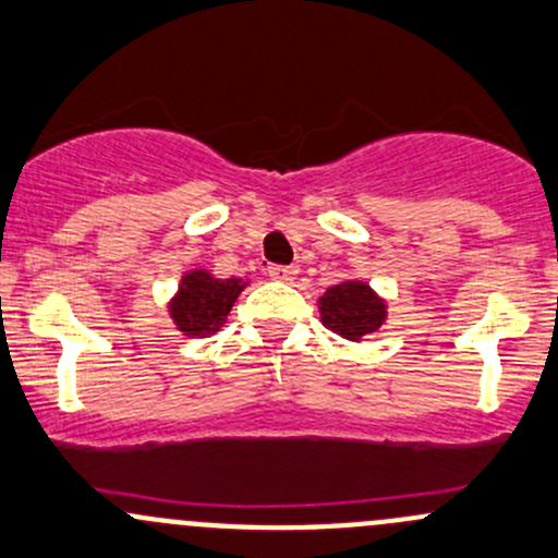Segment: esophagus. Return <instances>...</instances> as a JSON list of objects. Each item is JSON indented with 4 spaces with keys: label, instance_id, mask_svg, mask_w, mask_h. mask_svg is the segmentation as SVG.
Returning <instances> with one entry per match:
<instances>
[{
    "label": "esophagus",
    "instance_id": "obj_1",
    "mask_svg": "<svg viewBox=\"0 0 558 558\" xmlns=\"http://www.w3.org/2000/svg\"><path fill=\"white\" fill-rule=\"evenodd\" d=\"M267 275L272 280H280V283H289V280L296 278V269L294 267H283V264H272V267L267 269Z\"/></svg>",
    "mask_w": 558,
    "mask_h": 558
}]
</instances>
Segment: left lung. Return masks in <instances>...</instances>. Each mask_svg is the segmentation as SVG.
Instances as JSON below:
<instances>
[{
	"instance_id": "left-lung-1",
	"label": "left lung",
	"mask_w": 558,
	"mask_h": 558,
	"mask_svg": "<svg viewBox=\"0 0 558 558\" xmlns=\"http://www.w3.org/2000/svg\"><path fill=\"white\" fill-rule=\"evenodd\" d=\"M320 320L337 337L361 342L383 326L385 302L361 280H348L320 296Z\"/></svg>"
}]
</instances>
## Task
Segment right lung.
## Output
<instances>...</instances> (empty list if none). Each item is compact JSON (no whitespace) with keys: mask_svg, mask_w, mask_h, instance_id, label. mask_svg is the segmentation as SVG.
Returning a JSON list of instances; mask_svg holds the SVG:
<instances>
[{"mask_svg":"<svg viewBox=\"0 0 558 558\" xmlns=\"http://www.w3.org/2000/svg\"><path fill=\"white\" fill-rule=\"evenodd\" d=\"M243 291L234 278L216 280L214 275L195 269L181 278V289L171 302V318L186 337H208L225 326L227 313Z\"/></svg>","mask_w":558,"mask_h":558,"instance_id":"obj_1","label":"right lung"}]
</instances>
